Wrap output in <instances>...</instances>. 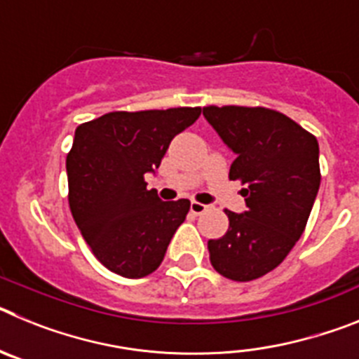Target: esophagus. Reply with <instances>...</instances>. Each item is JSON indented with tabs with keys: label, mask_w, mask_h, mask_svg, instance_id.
Here are the masks:
<instances>
[{
	"label": "esophagus",
	"mask_w": 359,
	"mask_h": 359,
	"mask_svg": "<svg viewBox=\"0 0 359 359\" xmlns=\"http://www.w3.org/2000/svg\"><path fill=\"white\" fill-rule=\"evenodd\" d=\"M190 210H192V214L201 215L203 212L208 210V205H205V203H199V201H192L190 203Z\"/></svg>",
	"instance_id": "34e87169"
}]
</instances>
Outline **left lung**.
Here are the masks:
<instances>
[{
	"label": "left lung",
	"mask_w": 359,
	"mask_h": 359,
	"mask_svg": "<svg viewBox=\"0 0 359 359\" xmlns=\"http://www.w3.org/2000/svg\"><path fill=\"white\" fill-rule=\"evenodd\" d=\"M203 115L236 152L230 180H239L243 214L221 239L208 241L217 273L248 282L277 268L306 230L320 189L318 142L290 116L268 107L207 106Z\"/></svg>",
	"instance_id": "1"
}]
</instances>
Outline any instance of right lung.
Returning a JSON list of instances; mask_svg holds the SVG:
<instances>
[{
    "instance_id": "obj_1",
    "label": "right lung",
    "mask_w": 359,
    "mask_h": 359,
    "mask_svg": "<svg viewBox=\"0 0 359 359\" xmlns=\"http://www.w3.org/2000/svg\"><path fill=\"white\" fill-rule=\"evenodd\" d=\"M201 107L113 111L75 131L66 158L68 201L91 252L126 278L151 275L190 210L189 199L161 201L145 174L160 167L177 133Z\"/></svg>"
}]
</instances>
